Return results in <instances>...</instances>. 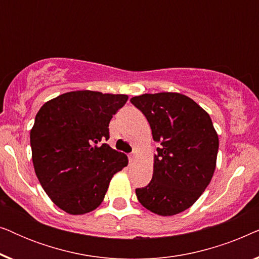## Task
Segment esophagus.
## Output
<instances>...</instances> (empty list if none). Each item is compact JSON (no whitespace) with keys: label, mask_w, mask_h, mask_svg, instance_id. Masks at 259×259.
Returning <instances> with one entry per match:
<instances>
[{"label":"esophagus","mask_w":259,"mask_h":259,"mask_svg":"<svg viewBox=\"0 0 259 259\" xmlns=\"http://www.w3.org/2000/svg\"><path fill=\"white\" fill-rule=\"evenodd\" d=\"M128 159H130V162H132L134 159H136V154H134V153L128 154Z\"/></svg>","instance_id":"34e87169"}]
</instances>
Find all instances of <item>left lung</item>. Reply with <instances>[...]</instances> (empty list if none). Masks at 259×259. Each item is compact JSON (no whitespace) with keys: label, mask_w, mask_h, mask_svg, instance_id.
Here are the masks:
<instances>
[{"label":"left lung","mask_w":259,"mask_h":259,"mask_svg":"<svg viewBox=\"0 0 259 259\" xmlns=\"http://www.w3.org/2000/svg\"><path fill=\"white\" fill-rule=\"evenodd\" d=\"M131 102L146 116L159 144L153 177L147 186L136 189L138 200L159 215L180 213L213 176L219 141L210 115L179 93L143 94Z\"/></svg>","instance_id":"obj_1"}]
</instances>
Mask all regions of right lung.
<instances>
[{
	"mask_svg": "<svg viewBox=\"0 0 259 259\" xmlns=\"http://www.w3.org/2000/svg\"><path fill=\"white\" fill-rule=\"evenodd\" d=\"M128 97L100 92H69L46 102L30 131L38 182L56 206L83 214L104 200L109 182L128 160L104 141L109 121Z\"/></svg>",
	"mask_w": 259,
	"mask_h": 259,
	"instance_id": "obj_1",
	"label": "right lung"
}]
</instances>
